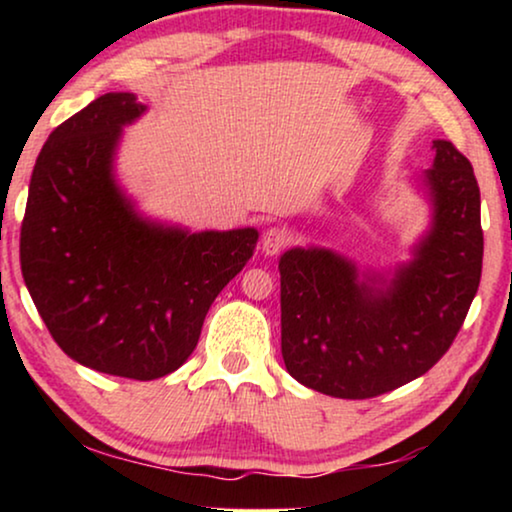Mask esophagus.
<instances>
[{"instance_id": "1", "label": "esophagus", "mask_w": 512, "mask_h": 512, "mask_svg": "<svg viewBox=\"0 0 512 512\" xmlns=\"http://www.w3.org/2000/svg\"><path fill=\"white\" fill-rule=\"evenodd\" d=\"M291 244V233L286 228H279V226H272L263 233V240H261V249L265 256H277L279 251H284L286 247Z\"/></svg>"}]
</instances>
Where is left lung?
<instances>
[{"label":"left lung","instance_id":"left-lung-1","mask_svg":"<svg viewBox=\"0 0 512 512\" xmlns=\"http://www.w3.org/2000/svg\"><path fill=\"white\" fill-rule=\"evenodd\" d=\"M424 172L433 219L389 279L349 258L293 247L279 258L282 356L291 377L335 398H373L417 380L457 338L482 275L480 188L452 142Z\"/></svg>","mask_w":512,"mask_h":512}]
</instances>
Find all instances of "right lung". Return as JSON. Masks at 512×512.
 Instances as JSON below:
<instances>
[{"label": "right lung", "mask_w": 512, "mask_h": 512, "mask_svg": "<svg viewBox=\"0 0 512 512\" xmlns=\"http://www.w3.org/2000/svg\"><path fill=\"white\" fill-rule=\"evenodd\" d=\"M146 111L107 93L58 125L34 165L20 270L69 359L107 375L158 380L198 345L223 286L254 256L258 230L144 219L114 179L123 125Z\"/></svg>", "instance_id": "add662e5"}]
</instances>
